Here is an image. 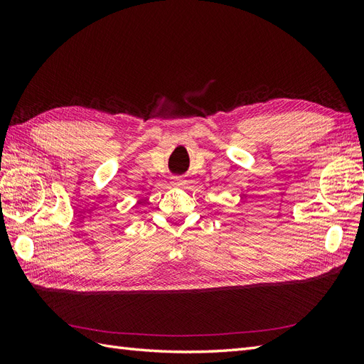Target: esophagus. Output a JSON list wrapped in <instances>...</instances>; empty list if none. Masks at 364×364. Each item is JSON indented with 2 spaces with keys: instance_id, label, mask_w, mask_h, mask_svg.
<instances>
[{
  "instance_id": "34e87169",
  "label": "esophagus",
  "mask_w": 364,
  "mask_h": 364,
  "mask_svg": "<svg viewBox=\"0 0 364 364\" xmlns=\"http://www.w3.org/2000/svg\"><path fill=\"white\" fill-rule=\"evenodd\" d=\"M183 183H185V179L182 178V176H174V178L171 179L173 186H182Z\"/></svg>"
}]
</instances>
